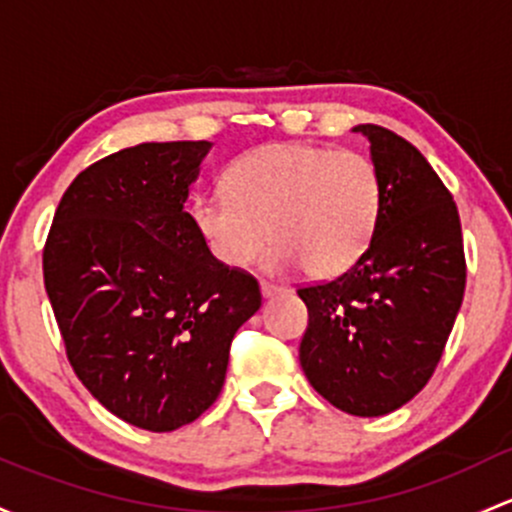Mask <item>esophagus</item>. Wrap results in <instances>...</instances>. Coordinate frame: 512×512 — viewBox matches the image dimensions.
I'll return each mask as SVG.
<instances>
[{
    "instance_id": "esophagus-1",
    "label": "esophagus",
    "mask_w": 512,
    "mask_h": 512,
    "mask_svg": "<svg viewBox=\"0 0 512 512\" xmlns=\"http://www.w3.org/2000/svg\"><path fill=\"white\" fill-rule=\"evenodd\" d=\"M260 289H262V297L265 299H272V297H277V294L284 292L282 287H277V284H272V282H260Z\"/></svg>"
}]
</instances>
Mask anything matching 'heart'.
Here are the masks:
<instances>
[{
    "instance_id": "b5f03b06",
    "label": "heart",
    "mask_w": 512,
    "mask_h": 512,
    "mask_svg": "<svg viewBox=\"0 0 512 512\" xmlns=\"http://www.w3.org/2000/svg\"><path fill=\"white\" fill-rule=\"evenodd\" d=\"M383 213L373 159L316 144H270L235 159L225 191L193 201L196 230L215 260L245 267L267 245V267L311 277L346 272L368 250Z\"/></svg>"
}]
</instances>
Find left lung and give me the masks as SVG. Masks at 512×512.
<instances>
[{
  "mask_svg": "<svg viewBox=\"0 0 512 512\" xmlns=\"http://www.w3.org/2000/svg\"><path fill=\"white\" fill-rule=\"evenodd\" d=\"M383 179L368 250L328 282L299 287L309 326L299 360L338 410L380 417L429 383L466 289L461 220L449 188L407 139L358 125Z\"/></svg>",
  "mask_w": 512,
  "mask_h": 512,
  "instance_id": "1",
  "label": "left lung"
}]
</instances>
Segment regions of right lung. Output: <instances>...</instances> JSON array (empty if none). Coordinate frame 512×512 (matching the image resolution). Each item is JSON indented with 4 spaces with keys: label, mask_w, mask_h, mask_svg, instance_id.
<instances>
[{
    "label": "right lung",
    "mask_w": 512,
    "mask_h": 512,
    "mask_svg": "<svg viewBox=\"0 0 512 512\" xmlns=\"http://www.w3.org/2000/svg\"><path fill=\"white\" fill-rule=\"evenodd\" d=\"M211 142H147L80 171L43 247V284L78 380L115 417L174 432L220 395L260 284L184 211Z\"/></svg>",
    "instance_id": "add662e5"
}]
</instances>
